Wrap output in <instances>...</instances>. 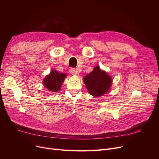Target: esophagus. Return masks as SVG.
Returning a JSON list of instances; mask_svg holds the SVG:
<instances>
[{
    "label": "esophagus",
    "instance_id": "34e87169",
    "mask_svg": "<svg viewBox=\"0 0 159 159\" xmlns=\"http://www.w3.org/2000/svg\"><path fill=\"white\" fill-rule=\"evenodd\" d=\"M70 72L73 75H77L79 73V70L77 69H75V68H71L70 70Z\"/></svg>",
    "mask_w": 159,
    "mask_h": 159
}]
</instances>
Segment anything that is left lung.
Masks as SVG:
<instances>
[{
  "label": "left lung",
  "mask_w": 159,
  "mask_h": 159,
  "mask_svg": "<svg viewBox=\"0 0 159 159\" xmlns=\"http://www.w3.org/2000/svg\"><path fill=\"white\" fill-rule=\"evenodd\" d=\"M84 82L90 95L101 97L109 91L112 79L110 75L97 66L93 70L84 77Z\"/></svg>",
  "instance_id": "obj_1"
}]
</instances>
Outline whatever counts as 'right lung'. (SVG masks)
Instances as JSON below:
<instances>
[{"instance_id": "1", "label": "right lung", "mask_w": 159, "mask_h": 159, "mask_svg": "<svg viewBox=\"0 0 159 159\" xmlns=\"http://www.w3.org/2000/svg\"><path fill=\"white\" fill-rule=\"evenodd\" d=\"M67 75L61 73L56 70H52L50 73L43 79L44 86L52 92H57L61 89L62 83Z\"/></svg>"}]
</instances>
